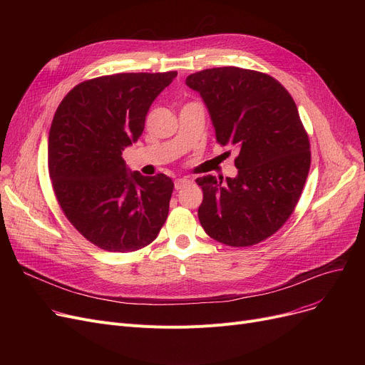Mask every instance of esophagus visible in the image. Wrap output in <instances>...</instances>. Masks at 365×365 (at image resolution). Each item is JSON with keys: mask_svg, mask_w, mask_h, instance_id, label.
<instances>
[{"mask_svg": "<svg viewBox=\"0 0 365 365\" xmlns=\"http://www.w3.org/2000/svg\"><path fill=\"white\" fill-rule=\"evenodd\" d=\"M189 183H190V180H189V179H186V178H182V179H176V180H175V187L179 190V189H182V187L187 186Z\"/></svg>", "mask_w": 365, "mask_h": 365, "instance_id": "obj_1", "label": "esophagus"}]
</instances>
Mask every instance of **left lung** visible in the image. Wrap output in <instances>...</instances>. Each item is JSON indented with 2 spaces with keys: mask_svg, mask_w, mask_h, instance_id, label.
<instances>
[{
  "mask_svg": "<svg viewBox=\"0 0 365 365\" xmlns=\"http://www.w3.org/2000/svg\"><path fill=\"white\" fill-rule=\"evenodd\" d=\"M186 86L202 98L216 140L240 150L235 178L197 179L200 223L222 244H259L289 220L309 173L311 145L297 106L271 75L235 66L195 72Z\"/></svg>",
  "mask_w": 365,
  "mask_h": 365,
  "instance_id": "8db88e82",
  "label": "left lung"
}]
</instances>
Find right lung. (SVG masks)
I'll use <instances>...</instances> for the list:
<instances>
[{
    "mask_svg": "<svg viewBox=\"0 0 365 365\" xmlns=\"http://www.w3.org/2000/svg\"><path fill=\"white\" fill-rule=\"evenodd\" d=\"M178 72H130L75 86L57 106L48 134V173L68 220L102 250L130 253L155 240L175 183L142 176L123 160L146 113Z\"/></svg>",
    "mask_w": 365,
    "mask_h": 365,
    "instance_id": "1",
    "label": "right lung"
}]
</instances>
